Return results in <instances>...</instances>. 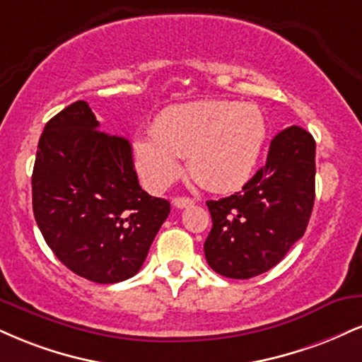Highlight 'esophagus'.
Segmentation results:
<instances>
[{
    "label": "esophagus",
    "mask_w": 362,
    "mask_h": 362,
    "mask_svg": "<svg viewBox=\"0 0 362 362\" xmlns=\"http://www.w3.org/2000/svg\"><path fill=\"white\" fill-rule=\"evenodd\" d=\"M194 199L190 197H175L173 199V206H175L177 209H185V207H190L194 206Z\"/></svg>",
    "instance_id": "1"
}]
</instances>
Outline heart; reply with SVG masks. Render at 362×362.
Returning a JSON list of instances; mask_svg holds the SVG:
<instances>
[{"instance_id": "heart-1", "label": "heart", "mask_w": 362, "mask_h": 362, "mask_svg": "<svg viewBox=\"0 0 362 362\" xmlns=\"http://www.w3.org/2000/svg\"><path fill=\"white\" fill-rule=\"evenodd\" d=\"M267 139V119L256 104L195 101L170 106L153 121V133L133 143L134 162L151 189L177 175L180 156L211 190H230L250 178Z\"/></svg>"}]
</instances>
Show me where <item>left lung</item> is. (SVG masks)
<instances>
[{"label":"left lung","mask_w":362,"mask_h":362,"mask_svg":"<svg viewBox=\"0 0 362 362\" xmlns=\"http://www.w3.org/2000/svg\"><path fill=\"white\" fill-rule=\"evenodd\" d=\"M315 199V139L290 126L269 145L267 163L241 192L207 200L209 267L234 280L272 269L305 233Z\"/></svg>","instance_id":"8db88e82"}]
</instances>
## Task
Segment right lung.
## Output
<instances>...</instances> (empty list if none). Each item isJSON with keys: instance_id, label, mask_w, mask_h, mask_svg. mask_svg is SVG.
<instances>
[{"instance_id": "obj_1", "label": "right lung", "mask_w": 362, "mask_h": 362, "mask_svg": "<svg viewBox=\"0 0 362 362\" xmlns=\"http://www.w3.org/2000/svg\"><path fill=\"white\" fill-rule=\"evenodd\" d=\"M33 216L54 255L86 280L136 275L170 214V202L138 184L123 136L99 129L86 101L43 128L32 175Z\"/></svg>"}]
</instances>
